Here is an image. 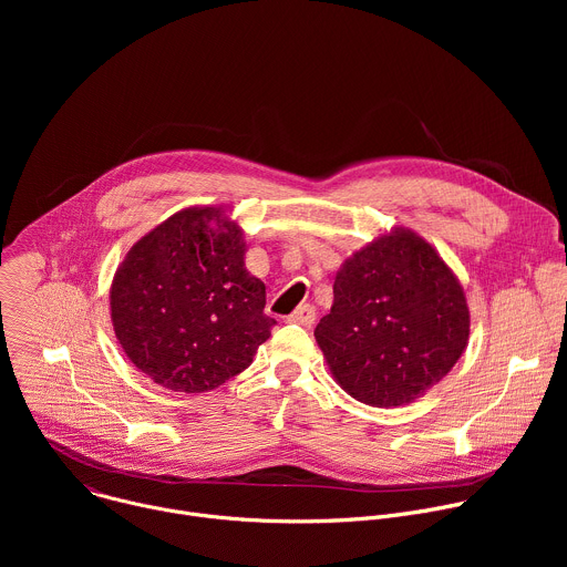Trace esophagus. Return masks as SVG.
Listing matches in <instances>:
<instances>
[{"label": "esophagus", "mask_w": 567, "mask_h": 567, "mask_svg": "<svg viewBox=\"0 0 567 567\" xmlns=\"http://www.w3.org/2000/svg\"><path fill=\"white\" fill-rule=\"evenodd\" d=\"M316 320V309L311 305H300L291 316H289V322H296V326H302V328H311Z\"/></svg>", "instance_id": "esophagus-1"}]
</instances>
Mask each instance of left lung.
Returning <instances> with one entry per match:
<instances>
[{
    "label": "left lung",
    "instance_id": "8db88e82",
    "mask_svg": "<svg viewBox=\"0 0 567 567\" xmlns=\"http://www.w3.org/2000/svg\"><path fill=\"white\" fill-rule=\"evenodd\" d=\"M468 326L457 276L422 235L394 226L341 265L334 305L313 337L350 396L396 409L451 372Z\"/></svg>",
    "mask_w": 567,
    "mask_h": 567
}]
</instances>
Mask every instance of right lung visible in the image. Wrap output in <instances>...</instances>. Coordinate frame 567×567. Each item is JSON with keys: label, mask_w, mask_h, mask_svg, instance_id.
Listing matches in <instances>:
<instances>
[{"label": "right lung", "mask_w": 567, "mask_h": 567, "mask_svg": "<svg viewBox=\"0 0 567 567\" xmlns=\"http://www.w3.org/2000/svg\"><path fill=\"white\" fill-rule=\"evenodd\" d=\"M221 206H190L145 233L118 265L110 309L127 359L175 392H208L247 370L271 337L265 282Z\"/></svg>", "instance_id": "obj_1"}]
</instances>
